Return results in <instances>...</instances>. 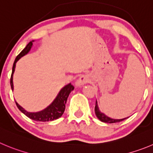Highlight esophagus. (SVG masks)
<instances>
[{
  "label": "esophagus",
  "instance_id": "esophagus-1",
  "mask_svg": "<svg viewBox=\"0 0 153 153\" xmlns=\"http://www.w3.org/2000/svg\"><path fill=\"white\" fill-rule=\"evenodd\" d=\"M90 79H89V77L87 75H81L79 78L75 82V85L76 86H82V85H85L86 83L89 82Z\"/></svg>",
  "mask_w": 153,
  "mask_h": 153
}]
</instances>
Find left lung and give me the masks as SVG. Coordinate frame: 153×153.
<instances>
[{"mask_svg":"<svg viewBox=\"0 0 153 153\" xmlns=\"http://www.w3.org/2000/svg\"><path fill=\"white\" fill-rule=\"evenodd\" d=\"M94 111H95V114H96L97 117L98 119L100 121L102 122H105V123H109V124H112V123H117V122H120L123 121V120L126 119L128 118V117L125 118H122V119H114V118H110V117L107 116L105 115V114L101 112L100 111L99 109V106H98V104H97V101H96V105H95V108H94Z\"/></svg>","mask_w":153,"mask_h":153,"instance_id":"obj_1","label":"left lung"}]
</instances>
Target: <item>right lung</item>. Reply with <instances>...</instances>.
<instances>
[{
    "label": "right lung",
    "mask_w": 153,
    "mask_h": 153,
    "mask_svg": "<svg viewBox=\"0 0 153 153\" xmlns=\"http://www.w3.org/2000/svg\"><path fill=\"white\" fill-rule=\"evenodd\" d=\"M34 41H31L28 43L26 45L25 48L22 51V52L19 54L16 58L15 61H14L13 65V70H12V75H11L10 78V85L12 91H13V73L15 72L16 64L17 61L20 59L21 57L23 56L26 55L28 52L30 51L31 48H32V45ZM74 90L73 85H71V83L68 84L65 86H64L62 89L59 91V94H57V96L54 99V100L46 107L45 109L43 110L39 111V112H30L23 109L18 102L16 101V104L18 109L21 111L23 114H25L27 117H28L31 119L36 121V122H50V121H53V120L57 119V118H60L63 114L64 111L65 109V104H66L67 99L68 97V95L72 91Z\"/></svg>",
    "instance_id": "add662e5"
}]
</instances>
